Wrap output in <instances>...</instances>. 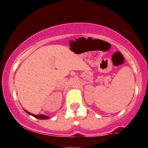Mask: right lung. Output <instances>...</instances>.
Segmentation results:
<instances>
[{
    "mask_svg": "<svg viewBox=\"0 0 148 148\" xmlns=\"http://www.w3.org/2000/svg\"><path fill=\"white\" fill-rule=\"evenodd\" d=\"M25 111L27 113V114H31L32 116H34V117H35V118H36V119H49V117H48V116H45V115H43V114H40V115H36V114H31V113L29 112H28V111H27V110H25Z\"/></svg>",
    "mask_w": 148,
    "mask_h": 148,
    "instance_id": "1",
    "label": "right lung"
}]
</instances>
